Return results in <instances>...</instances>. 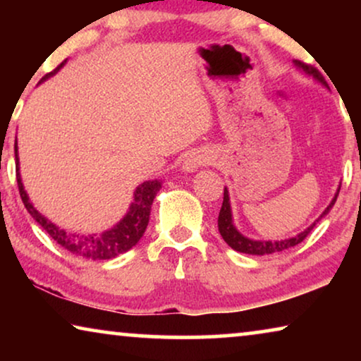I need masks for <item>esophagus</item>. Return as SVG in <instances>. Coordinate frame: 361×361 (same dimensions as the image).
I'll list each match as a JSON object with an SVG mask.
<instances>
[{
    "label": "esophagus",
    "instance_id": "obj_1",
    "mask_svg": "<svg viewBox=\"0 0 361 361\" xmlns=\"http://www.w3.org/2000/svg\"><path fill=\"white\" fill-rule=\"evenodd\" d=\"M210 161H212L210 152H207V151H194V152H190V154L185 157L184 162H182V171L195 172L197 169H200L202 166L209 164Z\"/></svg>",
    "mask_w": 361,
    "mask_h": 361
}]
</instances>
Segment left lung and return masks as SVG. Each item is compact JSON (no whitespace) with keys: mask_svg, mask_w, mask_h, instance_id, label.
Listing matches in <instances>:
<instances>
[{"mask_svg":"<svg viewBox=\"0 0 361 361\" xmlns=\"http://www.w3.org/2000/svg\"><path fill=\"white\" fill-rule=\"evenodd\" d=\"M293 63H294V67L298 68V71L302 72L305 77H310V78H314L315 82L322 83V77H320V73L315 71L314 67L305 66V63L300 62V61H293ZM338 192H340V185L337 187V192H335L334 199L330 200L327 209H325L322 214L319 215V219H315L312 224L307 226V228L300 231V233L294 235V236H289V238H283V240H255V238H250V236H245L235 226L233 212H231V204H230V192L225 187V189H224V204H221V209H220V214H219V231H220L221 238L226 241V245L231 246V248H233L235 251H238V253L255 255V256L279 253V251L289 250V248H293V246L299 245L300 241H302L305 236H307L310 231H312L314 226L317 225L319 221L322 220L330 210H332L335 200H337Z\"/></svg>","mask_w":361,"mask_h":361,"instance_id":"obj_1","label":"left lung"}]
</instances>
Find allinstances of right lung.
<instances>
[{
  "label": "right lung",
  "instance_id": "obj_1",
  "mask_svg": "<svg viewBox=\"0 0 361 361\" xmlns=\"http://www.w3.org/2000/svg\"><path fill=\"white\" fill-rule=\"evenodd\" d=\"M67 61H63L56 71L47 73L46 77H42V82H46L47 78L56 75L61 68L66 66ZM14 156H16V179L19 194H21L23 204L26 207V210L31 214L34 220L62 246L63 250H67L68 253L82 256L87 259H113L118 255L126 253L128 250H131L137 241L141 240V236L145 235L146 226L149 224V214H151V205L152 200L156 199L157 192L161 190L162 180L159 179H151L140 184L133 192V200L130 207H128L126 214L123 215V219L102 233H73V231H67L52 224L47 216H44L39 212L34 204L29 199L26 189H24L23 179H21V171H19V154H18V141L14 142Z\"/></svg>",
  "mask_w": 361,
  "mask_h": 361
}]
</instances>
